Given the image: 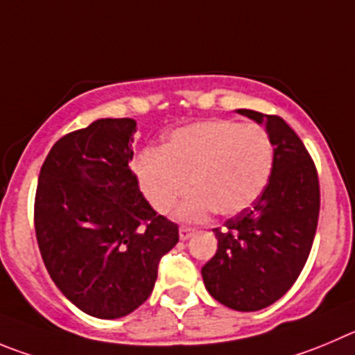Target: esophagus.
Wrapping results in <instances>:
<instances>
[{"instance_id":"1","label":"esophagus","mask_w":355,"mask_h":355,"mask_svg":"<svg viewBox=\"0 0 355 355\" xmlns=\"http://www.w3.org/2000/svg\"><path fill=\"white\" fill-rule=\"evenodd\" d=\"M178 234H180V240H189V238L194 234V230H193V227L182 226L180 230H178Z\"/></svg>"}]
</instances>
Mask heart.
<instances>
[{
  "mask_svg": "<svg viewBox=\"0 0 355 355\" xmlns=\"http://www.w3.org/2000/svg\"><path fill=\"white\" fill-rule=\"evenodd\" d=\"M273 168V144L264 128L234 121H203L171 132L161 152L138 162L140 187L164 214L187 194L178 210L185 220H201L211 210L233 217L263 194Z\"/></svg>",
  "mask_w": 355,
  "mask_h": 355,
  "instance_id": "b5f03b06",
  "label": "heart"
}]
</instances>
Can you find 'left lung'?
I'll use <instances>...</instances> for the list:
<instances>
[{
    "instance_id": "left-lung-1",
    "label": "left lung",
    "mask_w": 355,
    "mask_h": 355,
    "mask_svg": "<svg viewBox=\"0 0 355 355\" xmlns=\"http://www.w3.org/2000/svg\"><path fill=\"white\" fill-rule=\"evenodd\" d=\"M236 112L264 124L273 144V168L263 194L215 227L217 252L201 275L218 303L256 312L280 300L300 277L315 238L320 189L306 147L282 117Z\"/></svg>"
}]
</instances>
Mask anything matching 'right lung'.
<instances>
[{
  "instance_id": "add662e5",
  "label": "right lung",
  "mask_w": 355,
  "mask_h": 355,
  "mask_svg": "<svg viewBox=\"0 0 355 355\" xmlns=\"http://www.w3.org/2000/svg\"><path fill=\"white\" fill-rule=\"evenodd\" d=\"M132 119L59 138L40 170L35 231L58 289L82 312L119 319L147 301L178 226L148 205L129 168Z\"/></svg>"
}]
</instances>
